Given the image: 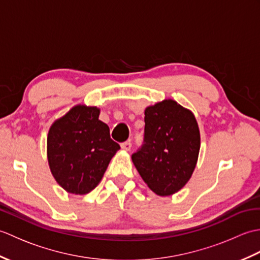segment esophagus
Segmentation results:
<instances>
[{"label": "esophagus", "instance_id": "1", "mask_svg": "<svg viewBox=\"0 0 260 260\" xmlns=\"http://www.w3.org/2000/svg\"><path fill=\"white\" fill-rule=\"evenodd\" d=\"M121 148H123L124 151H129L131 147H132V143L131 142H125V143H121Z\"/></svg>", "mask_w": 260, "mask_h": 260}]
</instances>
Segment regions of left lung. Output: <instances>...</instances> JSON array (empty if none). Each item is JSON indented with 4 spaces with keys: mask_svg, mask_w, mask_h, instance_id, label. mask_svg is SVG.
Listing matches in <instances>:
<instances>
[{
    "mask_svg": "<svg viewBox=\"0 0 260 260\" xmlns=\"http://www.w3.org/2000/svg\"><path fill=\"white\" fill-rule=\"evenodd\" d=\"M144 144L132 155L142 179L157 196H172L196 169L200 132L191 110L172 99L145 109Z\"/></svg>",
    "mask_w": 260,
    "mask_h": 260,
    "instance_id": "1",
    "label": "left lung"
}]
</instances>
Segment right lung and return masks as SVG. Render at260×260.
Segmentation results:
<instances>
[{
  "label": "right lung",
  "mask_w": 260,
  "mask_h": 260,
  "mask_svg": "<svg viewBox=\"0 0 260 260\" xmlns=\"http://www.w3.org/2000/svg\"><path fill=\"white\" fill-rule=\"evenodd\" d=\"M97 107L77 105L51 125L47 155L53 178L74 194H87L99 184L120 146L109 127L99 120Z\"/></svg>",
  "instance_id": "obj_1"
}]
</instances>
